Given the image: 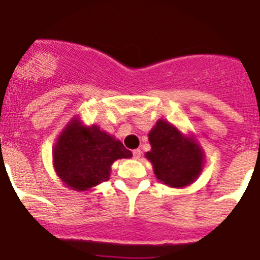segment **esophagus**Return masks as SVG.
Segmentation results:
<instances>
[{
	"mask_svg": "<svg viewBox=\"0 0 260 260\" xmlns=\"http://www.w3.org/2000/svg\"><path fill=\"white\" fill-rule=\"evenodd\" d=\"M141 155H142V152H141L140 148H136V150H133V157H135L136 160H140Z\"/></svg>",
	"mask_w": 260,
	"mask_h": 260,
	"instance_id": "esophagus-1",
	"label": "esophagus"
}]
</instances>
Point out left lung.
<instances>
[{
    "label": "left lung",
    "instance_id": "8db88e82",
    "mask_svg": "<svg viewBox=\"0 0 260 260\" xmlns=\"http://www.w3.org/2000/svg\"><path fill=\"white\" fill-rule=\"evenodd\" d=\"M151 150L145 153L156 178L171 188H185L205 166V151L193 135H184L170 122L158 119L148 133Z\"/></svg>",
    "mask_w": 260,
    "mask_h": 260
}]
</instances>
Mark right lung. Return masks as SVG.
Returning <instances> with one entry per match:
<instances>
[{
	"label": "right lung",
	"mask_w": 260,
	"mask_h": 260,
	"mask_svg": "<svg viewBox=\"0 0 260 260\" xmlns=\"http://www.w3.org/2000/svg\"><path fill=\"white\" fill-rule=\"evenodd\" d=\"M132 157L119 140L85 125L75 115L59 133L53 147V168L59 180L71 190L87 191L108 180L114 161Z\"/></svg>",
	"instance_id": "add662e5"
}]
</instances>
